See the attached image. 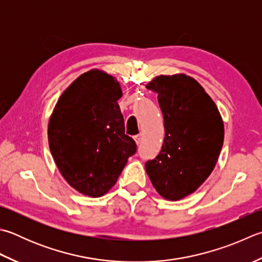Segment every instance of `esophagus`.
I'll return each instance as SVG.
<instances>
[{
  "label": "esophagus",
  "instance_id": "1",
  "mask_svg": "<svg viewBox=\"0 0 262 262\" xmlns=\"http://www.w3.org/2000/svg\"><path fill=\"white\" fill-rule=\"evenodd\" d=\"M134 140H135V142H136V144H140L141 141H142V134L134 136Z\"/></svg>",
  "mask_w": 262,
  "mask_h": 262
}]
</instances>
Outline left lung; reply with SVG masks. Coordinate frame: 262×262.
Wrapping results in <instances>:
<instances>
[{
  "instance_id": "obj_1",
  "label": "left lung",
  "mask_w": 262,
  "mask_h": 262,
  "mask_svg": "<svg viewBox=\"0 0 262 262\" xmlns=\"http://www.w3.org/2000/svg\"><path fill=\"white\" fill-rule=\"evenodd\" d=\"M146 87L158 93L165 140L145 170L162 198L177 201L212 172L223 147L224 122L216 103L192 77L160 75Z\"/></svg>"
}]
</instances>
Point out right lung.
Here are the masks:
<instances>
[{"mask_svg": "<svg viewBox=\"0 0 262 262\" xmlns=\"http://www.w3.org/2000/svg\"><path fill=\"white\" fill-rule=\"evenodd\" d=\"M115 77L92 69L59 97L48 128L50 151L61 175L76 191L91 198L115 185L136 143L125 134Z\"/></svg>", "mask_w": 262, "mask_h": 262, "instance_id": "right-lung-1", "label": "right lung"}]
</instances>
